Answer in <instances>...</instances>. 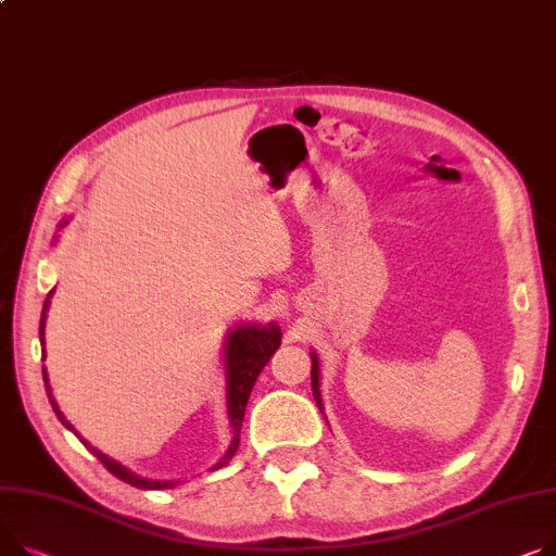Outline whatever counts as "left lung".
<instances>
[{
  "label": "left lung",
  "instance_id": "obj_1",
  "mask_svg": "<svg viewBox=\"0 0 556 556\" xmlns=\"http://www.w3.org/2000/svg\"><path fill=\"white\" fill-rule=\"evenodd\" d=\"M311 359H313V368H311V384H313V397L319 406V412L324 414V404H321V391H319V359L315 353H311Z\"/></svg>",
  "mask_w": 556,
  "mask_h": 556
}]
</instances>
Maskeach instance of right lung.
<instances>
[{"instance_id":"1","label":"right lung","mask_w":556,"mask_h":556,"mask_svg":"<svg viewBox=\"0 0 556 556\" xmlns=\"http://www.w3.org/2000/svg\"><path fill=\"white\" fill-rule=\"evenodd\" d=\"M68 224V220H64L62 228ZM51 294L53 290L47 294L45 300V306H42V319H40V342L45 346V324H47V313H49V304H51ZM281 344V330L277 324H268V326H256V324H248V326H235L230 328L228 332V340H226V380H228V418H230V429H232V442L228 452L224 454V458H220L214 467V469H220L226 467L232 456L237 454V447H239V435H241V422H243V416H245V404H248V397H250V391L258 378V374H262V368L268 364V359L273 357V353L279 349ZM42 376H45V387H47V393H49V402L53 406L55 416L60 418V422L76 433L80 438L83 445L87 450H91V454L111 471L116 478L125 480V483L138 488V490H172L178 480H152V478H140L138 473L129 471L127 467H123L121 463H116L114 458H109L104 454H100L96 447H91L89 442L73 429V425L64 418V414L60 412V406L55 402V397L51 395V387H49V374L47 368H42Z\"/></svg>"}]
</instances>
